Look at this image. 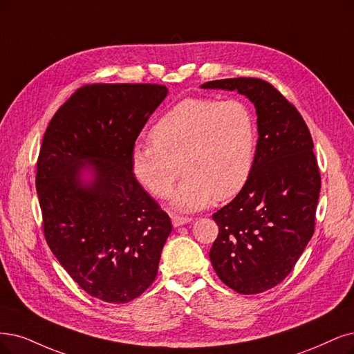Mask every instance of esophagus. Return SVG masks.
<instances>
[{
    "mask_svg": "<svg viewBox=\"0 0 354 354\" xmlns=\"http://www.w3.org/2000/svg\"><path fill=\"white\" fill-rule=\"evenodd\" d=\"M192 218L191 217H184V216H174L172 217V223H174V226L175 227H179V226H182V225H187V223H189Z\"/></svg>",
    "mask_w": 354,
    "mask_h": 354,
    "instance_id": "34e87169",
    "label": "esophagus"
}]
</instances>
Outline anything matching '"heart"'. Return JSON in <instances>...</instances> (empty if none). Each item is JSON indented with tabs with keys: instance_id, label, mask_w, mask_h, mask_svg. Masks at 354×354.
Wrapping results in <instances>:
<instances>
[{
	"instance_id": "heart-1",
	"label": "heart",
	"mask_w": 354,
	"mask_h": 354,
	"mask_svg": "<svg viewBox=\"0 0 354 354\" xmlns=\"http://www.w3.org/2000/svg\"><path fill=\"white\" fill-rule=\"evenodd\" d=\"M257 121L246 103L189 97L176 103L150 129L151 144H137L131 172L156 198H167L185 174L174 205L197 212L227 200L250 180L257 154Z\"/></svg>"
}]
</instances>
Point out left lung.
<instances>
[{
    "label": "left lung",
    "instance_id": "left-lung-1",
    "mask_svg": "<svg viewBox=\"0 0 354 354\" xmlns=\"http://www.w3.org/2000/svg\"><path fill=\"white\" fill-rule=\"evenodd\" d=\"M201 87L238 90L255 104L259 137L252 174L213 214L218 234L208 255L230 289L263 293L289 276L315 230L321 174L313 141L295 104L266 80L225 78Z\"/></svg>",
    "mask_w": 354,
    "mask_h": 354
}]
</instances>
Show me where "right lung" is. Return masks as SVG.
Here are the masks:
<instances>
[{"mask_svg": "<svg viewBox=\"0 0 354 354\" xmlns=\"http://www.w3.org/2000/svg\"><path fill=\"white\" fill-rule=\"evenodd\" d=\"M162 84H86L52 118L37 157L36 191L52 254L82 289L128 304L149 289L172 223L131 172ZM95 178L86 186L81 169Z\"/></svg>", "mask_w": 354, "mask_h": 354, "instance_id": "obj_1", "label": "right lung"}]
</instances>
